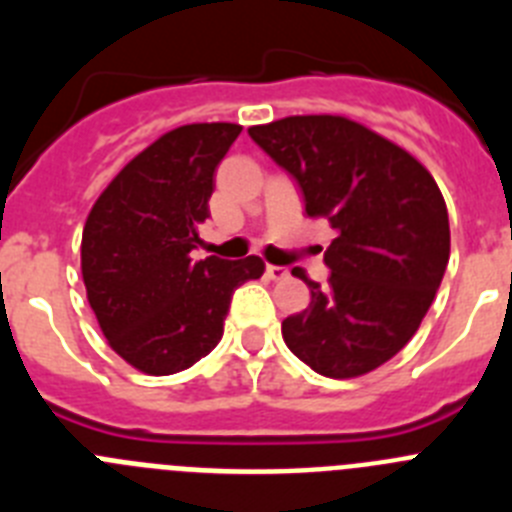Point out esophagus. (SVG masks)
I'll return each mask as SVG.
<instances>
[{
  "label": "esophagus",
  "mask_w": 512,
  "mask_h": 512,
  "mask_svg": "<svg viewBox=\"0 0 512 512\" xmlns=\"http://www.w3.org/2000/svg\"><path fill=\"white\" fill-rule=\"evenodd\" d=\"M289 274V269H284V266H266V277L269 279H284Z\"/></svg>",
  "instance_id": "34e87169"
}]
</instances>
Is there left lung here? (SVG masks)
Listing matches in <instances>:
<instances>
[{
	"label": "left lung",
	"mask_w": 512,
	"mask_h": 512,
	"mask_svg": "<svg viewBox=\"0 0 512 512\" xmlns=\"http://www.w3.org/2000/svg\"><path fill=\"white\" fill-rule=\"evenodd\" d=\"M251 140L300 187L305 212L336 238L310 282V307L289 315V351L323 377L372 372L415 336L449 264V212L433 176L400 146L333 115L256 125Z\"/></svg>",
	"instance_id": "left-lung-1"
}]
</instances>
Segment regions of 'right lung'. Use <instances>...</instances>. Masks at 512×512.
I'll use <instances>...</instances> for the list:
<instances>
[{
  "label": "right lung",
  "instance_id": "add662e5",
  "mask_svg": "<svg viewBox=\"0 0 512 512\" xmlns=\"http://www.w3.org/2000/svg\"><path fill=\"white\" fill-rule=\"evenodd\" d=\"M233 122L184 125L148 146L99 194L81 235V274L104 338L146 374H176L223 338L233 292L259 256L192 259L212 176L241 135Z\"/></svg>",
  "mask_w": 512,
  "mask_h": 512
}]
</instances>
